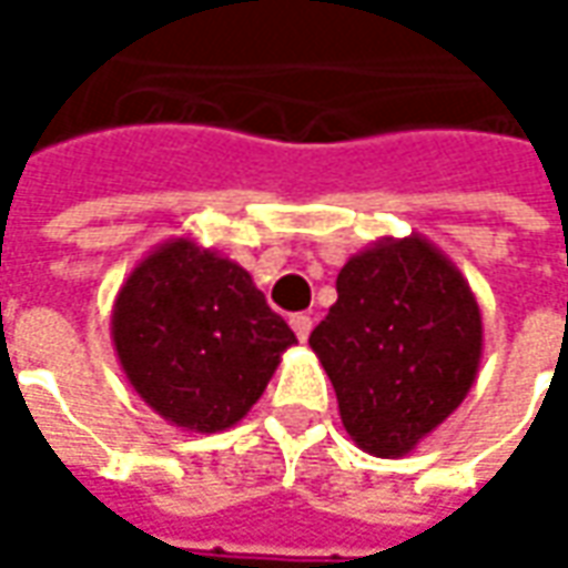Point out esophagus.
Returning <instances> with one entry per match:
<instances>
[{
    "label": "esophagus",
    "instance_id": "obj_1",
    "mask_svg": "<svg viewBox=\"0 0 568 568\" xmlns=\"http://www.w3.org/2000/svg\"><path fill=\"white\" fill-rule=\"evenodd\" d=\"M291 328L296 332V338L306 341L310 338V332H313V316H306V313H296V316H291Z\"/></svg>",
    "mask_w": 568,
    "mask_h": 568
}]
</instances>
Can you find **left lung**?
I'll use <instances>...</instances> for the list:
<instances>
[{
	"label": "left lung",
	"instance_id": "obj_1",
	"mask_svg": "<svg viewBox=\"0 0 568 568\" xmlns=\"http://www.w3.org/2000/svg\"><path fill=\"white\" fill-rule=\"evenodd\" d=\"M357 448L404 458L468 398L484 318L458 265L420 233L382 236L338 272V300L310 335Z\"/></svg>",
	"mask_w": 568,
	"mask_h": 568
}]
</instances>
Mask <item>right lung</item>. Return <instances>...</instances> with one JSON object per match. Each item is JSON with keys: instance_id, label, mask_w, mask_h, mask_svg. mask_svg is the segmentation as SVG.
<instances>
[{"instance_id": "1", "label": "right lung", "mask_w": 568, "mask_h": 568, "mask_svg": "<svg viewBox=\"0 0 568 568\" xmlns=\"http://www.w3.org/2000/svg\"><path fill=\"white\" fill-rule=\"evenodd\" d=\"M113 351L135 395L183 433H221L262 398L296 335L252 274L192 236H173L122 281Z\"/></svg>"}]
</instances>
